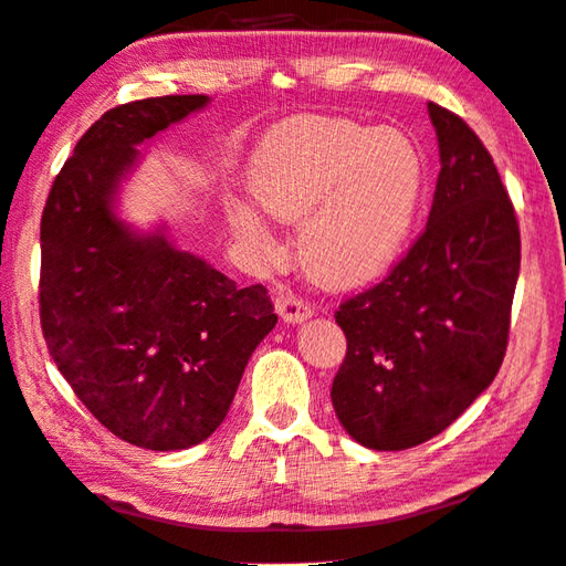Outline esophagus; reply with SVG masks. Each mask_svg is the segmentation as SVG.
<instances>
[{
	"mask_svg": "<svg viewBox=\"0 0 566 566\" xmlns=\"http://www.w3.org/2000/svg\"><path fill=\"white\" fill-rule=\"evenodd\" d=\"M274 306H276V312H280V316L284 318L286 324H302L314 314L312 304H306L304 300H300V296L292 294V292L276 296Z\"/></svg>",
	"mask_w": 566,
	"mask_h": 566,
	"instance_id": "34e87169",
	"label": "esophagus"
}]
</instances>
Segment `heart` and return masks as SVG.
Listing matches in <instances>:
<instances>
[{
	"label": "heart",
	"instance_id": "obj_1",
	"mask_svg": "<svg viewBox=\"0 0 566 566\" xmlns=\"http://www.w3.org/2000/svg\"><path fill=\"white\" fill-rule=\"evenodd\" d=\"M250 192L274 220L302 222V266L316 282L344 290L376 280L403 252L423 195V160L394 128L304 116L256 150ZM228 222L254 248L274 244L248 202H232Z\"/></svg>",
	"mask_w": 566,
	"mask_h": 566
}]
</instances>
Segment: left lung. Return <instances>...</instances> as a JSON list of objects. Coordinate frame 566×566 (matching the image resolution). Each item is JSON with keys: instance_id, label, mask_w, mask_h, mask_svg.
Listing matches in <instances>:
<instances>
[{"instance_id": "1", "label": "left lung", "mask_w": 566, "mask_h": 566, "mask_svg": "<svg viewBox=\"0 0 566 566\" xmlns=\"http://www.w3.org/2000/svg\"><path fill=\"white\" fill-rule=\"evenodd\" d=\"M440 172L426 230L336 324L346 358L332 384L356 443H426L485 390L507 352L520 274V224L488 148L453 111L428 104Z\"/></svg>"}]
</instances>
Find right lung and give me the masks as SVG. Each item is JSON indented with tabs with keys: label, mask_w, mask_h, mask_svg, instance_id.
I'll return each mask as SVG.
<instances>
[{
	"label": "right lung",
	"mask_w": 566,
	"mask_h": 566,
	"mask_svg": "<svg viewBox=\"0 0 566 566\" xmlns=\"http://www.w3.org/2000/svg\"><path fill=\"white\" fill-rule=\"evenodd\" d=\"M208 101L160 96L106 111L76 143L41 214L49 354L101 426L146 450L210 438L276 324L266 286L240 290L163 230L138 234L116 214L136 146Z\"/></svg>",
	"instance_id": "add662e5"
}]
</instances>
